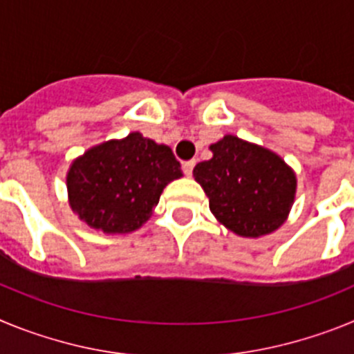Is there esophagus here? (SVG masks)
<instances>
[{
	"label": "esophagus",
	"mask_w": 354,
	"mask_h": 354,
	"mask_svg": "<svg viewBox=\"0 0 354 354\" xmlns=\"http://www.w3.org/2000/svg\"><path fill=\"white\" fill-rule=\"evenodd\" d=\"M195 165H196L195 159H192V161H184V162H183V171H184V175H187V177H189V175L193 174V168H195Z\"/></svg>",
	"instance_id": "34e87169"
}]
</instances>
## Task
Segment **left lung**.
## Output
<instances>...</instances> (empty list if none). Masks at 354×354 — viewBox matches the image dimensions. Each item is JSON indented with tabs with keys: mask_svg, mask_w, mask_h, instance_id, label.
Listing matches in <instances>:
<instances>
[{
	"mask_svg": "<svg viewBox=\"0 0 354 354\" xmlns=\"http://www.w3.org/2000/svg\"><path fill=\"white\" fill-rule=\"evenodd\" d=\"M211 150L212 158L198 162L193 175L216 220L245 237L277 230L294 202L292 170L270 150L230 134Z\"/></svg>",
	"mask_w": 354,
	"mask_h": 354,
	"instance_id": "obj_1",
	"label": "left lung"
}]
</instances>
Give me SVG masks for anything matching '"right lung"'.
<instances>
[{
	"label": "right lung",
	"instance_id": "obj_1",
	"mask_svg": "<svg viewBox=\"0 0 354 354\" xmlns=\"http://www.w3.org/2000/svg\"><path fill=\"white\" fill-rule=\"evenodd\" d=\"M180 162L170 147L140 133L90 149L67 175L72 211L108 234L133 232L149 220L168 183L179 179Z\"/></svg>",
	"mask_w": 354,
	"mask_h": 354
}]
</instances>
